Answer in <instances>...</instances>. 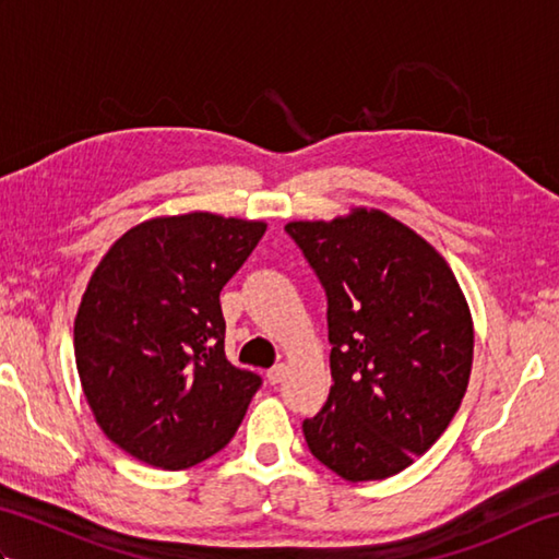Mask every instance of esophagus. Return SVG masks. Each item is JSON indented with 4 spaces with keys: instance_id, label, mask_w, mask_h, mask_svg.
<instances>
[{
    "instance_id": "obj_1",
    "label": "esophagus",
    "mask_w": 559,
    "mask_h": 559,
    "mask_svg": "<svg viewBox=\"0 0 559 559\" xmlns=\"http://www.w3.org/2000/svg\"><path fill=\"white\" fill-rule=\"evenodd\" d=\"M283 377H286V365H273L271 370L266 372V379H269V384H281L283 382Z\"/></svg>"
}]
</instances>
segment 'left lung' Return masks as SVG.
Returning a JSON list of instances; mask_svg holds the SVG:
<instances>
[{
	"instance_id": "1",
	"label": "left lung",
	"mask_w": 559,
	"mask_h": 559,
	"mask_svg": "<svg viewBox=\"0 0 559 559\" xmlns=\"http://www.w3.org/2000/svg\"><path fill=\"white\" fill-rule=\"evenodd\" d=\"M286 233L326 293L331 386L305 418L312 456L350 483L396 476L454 418L473 322L447 261L382 211L295 221Z\"/></svg>"
}]
</instances>
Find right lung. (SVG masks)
I'll list each match as a JSON object with an SVG mask.
<instances>
[{
  "mask_svg": "<svg viewBox=\"0 0 559 559\" xmlns=\"http://www.w3.org/2000/svg\"><path fill=\"white\" fill-rule=\"evenodd\" d=\"M266 223L216 213L153 218L93 271L74 322L76 370L100 430L165 471L230 442L261 377L225 358L221 290Z\"/></svg>",
  "mask_w": 559,
  "mask_h": 559,
  "instance_id": "right-lung-1",
  "label": "right lung"
}]
</instances>
